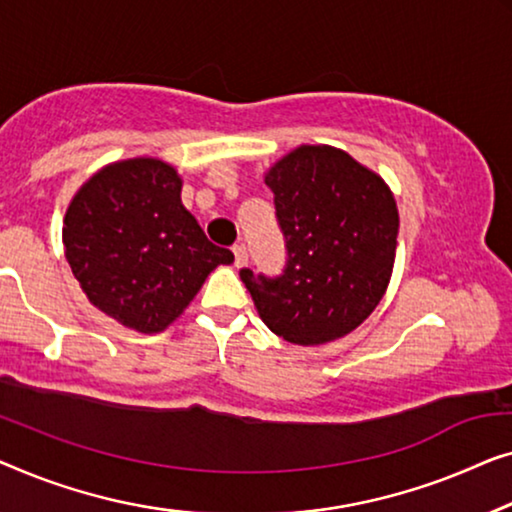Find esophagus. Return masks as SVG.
I'll return each mask as SVG.
<instances>
[{"instance_id": "1", "label": "esophagus", "mask_w": 512, "mask_h": 512, "mask_svg": "<svg viewBox=\"0 0 512 512\" xmlns=\"http://www.w3.org/2000/svg\"><path fill=\"white\" fill-rule=\"evenodd\" d=\"M248 262V248L246 246H234V264L246 266Z\"/></svg>"}]
</instances>
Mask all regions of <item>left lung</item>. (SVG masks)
Segmentation results:
<instances>
[{
	"label": "left lung",
	"instance_id": "8db88e82",
	"mask_svg": "<svg viewBox=\"0 0 512 512\" xmlns=\"http://www.w3.org/2000/svg\"><path fill=\"white\" fill-rule=\"evenodd\" d=\"M285 239L278 276L241 269L259 318L297 345L336 341L390 283L399 213L383 178L343 150L301 146L266 176Z\"/></svg>",
	"mask_w": 512,
	"mask_h": 512
}]
</instances>
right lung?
<instances>
[{
	"label": "right lung",
	"instance_id": "add662e5",
	"mask_svg": "<svg viewBox=\"0 0 512 512\" xmlns=\"http://www.w3.org/2000/svg\"><path fill=\"white\" fill-rule=\"evenodd\" d=\"M64 250L92 304L141 334L167 329L208 273L234 262L185 211L176 169L150 157L111 164L78 190Z\"/></svg>",
	"mask_w": 512,
	"mask_h": 512
}]
</instances>
